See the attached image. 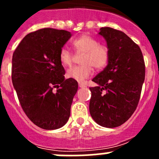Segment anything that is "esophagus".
Segmentation results:
<instances>
[{
    "mask_svg": "<svg viewBox=\"0 0 159 159\" xmlns=\"http://www.w3.org/2000/svg\"><path fill=\"white\" fill-rule=\"evenodd\" d=\"M78 86H79L80 88H85L86 85L84 84H82V83H79L78 84Z\"/></svg>",
    "mask_w": 159,
    "mask_h": 159,
    "instance_id": "obj_1",
    "label": "esophagus"
}]
</instances>
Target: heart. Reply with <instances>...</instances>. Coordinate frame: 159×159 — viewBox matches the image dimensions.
Masks as SVG:
<instances>
[{
    "mask_svg": "<svg viewBox=\"0 0 159 159\" xmlns=\"http://www.w3.org/2000/svg\"><path fill=\"white\" fill-rule=\"evenodd\" d=\"M78 54H82L81 65L67 70V77L82 82L89 78L93 72V67L100 70L105 68L109 60V50L105 44H100L98 41L87 34H83L72 42ZM61 65L69 67L73 64L74 55L67 48H62L59 53Z\"/></svg>",
    "mask_w": 159,
    "mask_h": 159,
    "instance_id": "1",
    "label": "heart"
}]
</instances>
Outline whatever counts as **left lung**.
Here are the masks:
<instances>
[{
    "instance_id": "obj_1",
    "label": "left lung",
    "mask_w": 159,
    "mask_h": 159,
    "mask_svg": "<svg viewBox=\"0 0 159 159\" xmlns=\"http://www.w3.org/2000/svg\"><path fill=\"white\" fill-rule=\"evenodd\" d=\"M98 34L109 50L108 65L92 79L89 111L96 123L115 128L129 119L139 104L145 81L142 51L128 35L111 28H102Z\"/></svg>"
}]
</instances>
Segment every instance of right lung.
Instances as JSON below:
<instances>
[{"mask_svg": "<svg viewBox=\"0 0 159 159\" xmlns=\"http://www.w3.org/2000/svg\"><path fill=\"white\" fill-rule=\"evenodd\" d=\"M70 37L67 30L43 28L27 34L13 54L12 82L19 102L43 129H60L70 117L78 84L65 78L59 53Z\"/></svg>", "mask_w": 159, "mask_h": 159, "instance_id": "right-lung-1", "label": "right lung"}]
</instances>
